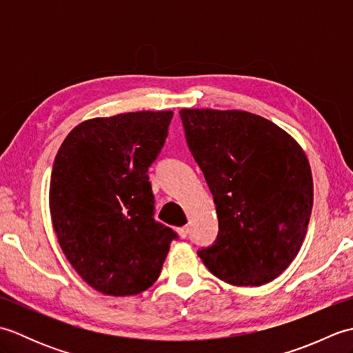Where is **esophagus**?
<instances>
[{"label":"esophagus","instance_id":"34e87169","mask_svg":"<svg viewBox=\"0 0 353 353\" xmlns=\"http://www.w3.org/2000/svg\"><path fill=\"white\" fill-rule=\"evenodd\" d=\"M177 234H179V236H181V238H186V236H188V234H190V228L188 226L179 228L177 229Z\"/></svg>","mask_w":353,"mask_h":353}]
</instances>
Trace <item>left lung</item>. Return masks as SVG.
Masks as SVG:
<instances>
[{
    "instance_id": "8db88e82",
    "label": "left lung",
    "mask_w": 353,
    "mask_h": 353,
    "mask_svg": "<svg viewBox=\"0 0 353 353\" xmlns=\"http://www.w3.org/2000/svg\"><path fill=\"white\" fill-rule=\"evenodd\" d=\"M186 142L214 196L219 236L199 256L236 287L276 279L308 230L314 185L297 141L244 110L182 109Z\"/></svg>"
}]
</instances>
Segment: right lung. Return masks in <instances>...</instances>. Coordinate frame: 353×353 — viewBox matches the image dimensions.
Returning a JSON list of instances; mask_svg holds the SVG:
<instances>
[{
    "label": "right lung",
    "mask_w": 353,
    "mask_h": 353,
    "mask_svg": "<svg viewBox=\"0 0 353 353\" xmlns=\"http://www.w3.org/2000/svg\"><path fill=\"white\" fill-rule=\"evenodd\" d=\"M171 118V110H142L86 119L56 154L52 228L72 268L103 294L133 296L152 287L177 238L153 219L147 174Z\"/></svg>",
    "instance_id": "1"
}]
</instances>
